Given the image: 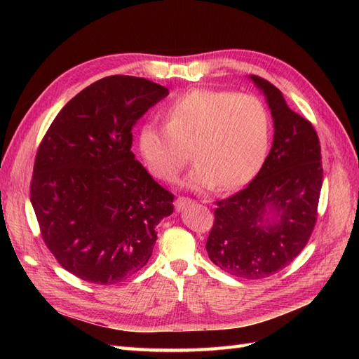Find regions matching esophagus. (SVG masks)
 <instances>
[{
  "instance_id": "34e87169",
  "label": "esophagus",
  "mask_w": 359,
  "mask_h": 359,
  "mask_svg": "<svg viewBox=\"0 0 359 359\" xmlns=\"http://www.w3.org/2000/svg\"><path fill=\"white\" fill-rule=\"evenodd\" d=\"M193 203H194L193 199L184 198V196H180V198H177V201H175L177 210H184V208H186V206H190V205H193Z\"/></svg>"
}]
</instances>
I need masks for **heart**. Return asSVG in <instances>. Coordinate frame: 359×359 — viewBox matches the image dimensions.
I'll return each instance as SVG.
<instances>
[{"mask_svg":"<svg viewBox=\"0 0 359 359\" xmlns=\"http://www.w3.org/2000/svg\"><path fill=\"white\" fill-rule=\"evenodd\" d=\"M269 115L250 94L191 90L173 102L166 126L145 124L139 149L148 170L165 182L178 178L191 158L198 163L186 186L232 190L252 181L269 145Z\"/></svg>","mask_w":359,"mask_h":359,"instance_id":"1","label":"heart"}]
</instances>
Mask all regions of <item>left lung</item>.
<instances>
[{"label": "left lung", "instance_id": "8db88e82", "mask_svg": "<svg viewBox=\"0 0 359 359\" xmlns=\"http://www.w3.org/2000/svg\"><path fill=\"white\" fill-rule=\"evenodd\" d=\"M274 119V142L245 189L217 201L206 252L224 273L259 280L287 266L309 243L318 220L322 156L316 130L293 112L280 90L252 74ZM269 205L276 219L264 217Z\"/></svg>", "mask_w": 359, "mask_h": 359}]
</instances>
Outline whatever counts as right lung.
<instances>
[{
    "label": "right lung",
    "instance_id": "obj_1",
    "mask_svg": "<svg viewBox=\"0 0 359 359\" xmlns=\"http://www.w3.org/2000/svg\"><path fill=\"white\" fill-rule=\"evenodd\" d=\"M168 94L144 78L107 76L74 95L43 136L29 198L43 241L73 276L114 285L153 255L173 194L135 160L132 130Z\"/></svg>",
    "mask_w": 359,
    "mask_h": 359
}]
</instances>
